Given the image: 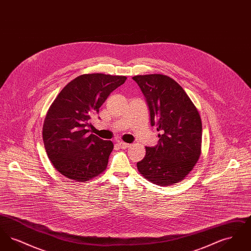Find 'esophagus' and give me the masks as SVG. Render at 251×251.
<instances>
[{
    "instance_id": "34e87169",
    "label": "esophagus",
    "mask_w": 251,
    "mask_h": 251,
    "mask_svg": "<svg viewBox=\"0 0 251 251\" xmlns=\"http://www.w3.org/2000/svg\"><path fill=\"white\" fill-rule=\"evenodd\" d=\"M119 145H120V148H121V149H123V150H126V149H128V148L131 146L130 144L125 143V142H123V141H120V142H119Z\"/></svg>"
}]
</instances>
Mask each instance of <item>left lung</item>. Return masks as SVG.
Listing matches in <instances>:
<instances>
[{
	"instance_id": "obj_1",
	"label": "left lung",
	"mask_w": 251,
	"mask_h": 251,
	"mask_svg": "<svg viewBox=\"0 0 251 251\" xmlns=\"http://www.w3.org/2000/svg\"><path fill=\"white\" fill-rule=\"evenodd\" d=\"M150 110L151 124L159 131L155 147H146L137 169L160 186L184 179L201 153L202 123L198 109L176 81L163 74L136 75Z\"/></svg>"
}]
</instances>
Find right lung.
Here are the masks:
<instances>
[{"mask_svg": "<svg viewBox=\"0 0 251 251\" xmlns=\"http://www.w3.org/2000/svg\"><path fill=\"white\" fill-rule=\"evenodd\" d=\"M126 76L92 73L76 77L51 103L44 120V147L54 168L68 179L87 181L102 173L114 149L89 133L91 117Z\"/></svg>", "mask_w": 251, "mask_h": 251, "instance_id": "add662e5", "label": "right lung"}]
</instances>
